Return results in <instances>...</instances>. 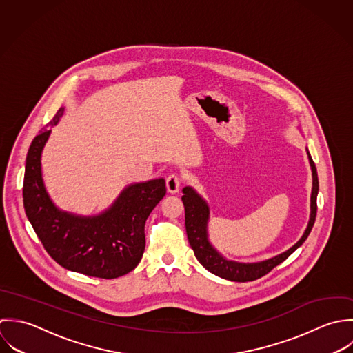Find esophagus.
Masks as SVG:
<instances>
[{
  "label": "esophagus",
  "instance_id": "esophagus-1",
  "mask_svg": "<svg viewBox=\"0 0 353 353\" xmlns=\"http://www.w3.org/2000/svg\"><path fill=\"white\" fill-rule=\"evenodd\" d=\"M180 184H181V180L177 174H169L166 177V190H168V192L177 194L179 190H180Z\"/></svg>",
  "mask_w": 353,
  "mask_h": 353
}]
</instances>
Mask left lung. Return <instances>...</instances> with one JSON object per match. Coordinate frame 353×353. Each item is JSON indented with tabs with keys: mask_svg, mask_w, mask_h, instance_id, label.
Instances as JSON below:
<instances>
[{
	"mask_svg": "<svg viewBox=\"0 0 353 353\" xmlns=\"http://www.w3.org/2000/svg\"><path fill=\"white\" fill-rule=\"evenodd\" d=\"M311 172H312V188H311V199H310V219L303 236L294 243L290 248L283 251L281 254L259 261V262H237L228 259L223 256L210 241L209 239V221H210V208L208 202L192 188L184 187L181 201L185 209V230L188 236L190 245L194 250V254L199 263L209 270L212 274L234 282H247L258 280L272 272L277 265L282 263L290 254H293L308 237L316 216V196L319 191L318 183V173L315 163L310 155L308 148L305 147Z\"/></svg>",
	"mask_w": 353,
	"mask_h": 353,
	"instance_id": "8db88e82",
	"label": "left lung"
}]
</instances>
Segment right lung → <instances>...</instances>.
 <instances>
[{
  "label": "right lung",
  "instance_id": "add662e5",
  "mask_svg": "<svg viewBox=\"0 0 353 353\" xmlns=\"http://www.w3.org/2000/svg\"><path fill=\"white\" fill-rule=\"evenodd\" d=\"M60 108L50 128L59 124ZM52 130L31 143L23 184L26 215L48 254L64 269L98 279H117L141 262L145 237L144 223L166 194L165 180L152 179L127 185L102 212L80 215L59 209L46 191L42 177V151Z\"/></svg>",
  "mask_w": 353,
  "mask_h": 353
}]
</instances>
